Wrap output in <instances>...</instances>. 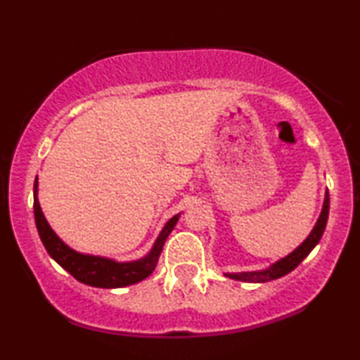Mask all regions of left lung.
Wrapping results in <instances>:
<instances>
[{
    "label": "left lung",
    "mask_w": 360,
    "mask_h": 360,
    "mask_svg": "<svg viewBox=\"0 0 360 360\" xmlns=\"http://www.w3.org/2000/svg\"><path fill=\"white\" fill-rule=\"evenodd\" d=\"M328 214H329V191L326 190L324 193V203H323V210L321 214L314 224V228L307 239L303 240L302 244L298 245L293 252H290L288 255H285L283 259L277 260V262L270 265L269 269L264 270H255V272H239V274H226V277L234 278V280H240V282H257V283H264V282H270V280L280 278L283 275H287L292 272L293 269H297L300 262L307 257V255L311 252V250L316 248V244L321 239V236L326 229V223H328Z\"/></svg>",
    "instance_id": "8db88e82"
}]
</instances>
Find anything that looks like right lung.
<instances>
[{"label":"right lung","instance_id":"1","mask_svg":"<svg viewBox=\"0 0 360 360\" xmlns=\"http://www.w3.org/2000/svg\"><path fill=\"white\" fill-rule=\"evenodd\" d=\"M37 186L39 181L36 176V181H34V218H36V226L44 248H46L49 255L60 267L65 269L72 277H75L78 282L96 288H121L127 287V285H134L149 277L157 267L167 238L174 231L176 221L180 218L179 213L167 221L164 229L160 231L159 238L155 239L154 245L149 250V254L144 255V257L132 260V262H116V260L101 257V255L82 254L68 248L53 233L51 224L47 223L46 216H44L41 210V205H39Z\"/></svg>","mask_w":360,"mask_h":360}]
</instances>
